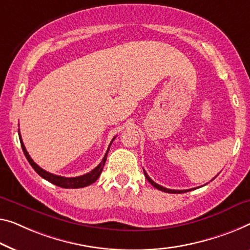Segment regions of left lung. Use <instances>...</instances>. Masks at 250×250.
Segmentation results:
<instances>
[{"label":"left lung","instance_id":"left-lung-1","mask_svg":"<svg viewBox=\"0 0 250 250\" xmlns=\"http://www.w3.org/2000/svg\"><path fill=\"white\" fill-rule=\"evenodd\" d=\"M144 173H145V176H146V178L148 180L149 183H150L152 186H154V188L159 189V191H163V192H166V193H174V194H180V193H185V192H188V191H192V189H194V188H191V189H170V188H163V186H161L159 184L155 183V182L152 181L151 178L148 176L147 173L145 172V170H144Z\"/></svg>","mask_w":250,"mask_h":250}]
</instances>
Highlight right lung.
I'll use <instances>...</instances> for the list:
<instances>
[{
    "label": "right lung",
    "mask_w": 250,
    "mask_h": 250,
    "mask_svg": "<svg viewBox=\"0 0 250 250\" xmlns=\"http://www.w3.org/2000/svg\"><path fill=\"white\" fill-rule=\"evenodd\" d=\"M19 138H20L21 147H22V150H23V152H24V156L27 157L29 164L32 166V168L35 169L36 172L40 175V176L44 178V180H47L48 182H50V183H53V184L57 185V186H61V188H85V186H88V185L93 184L100 177V175H101L102 170H103L104 164H105V161H106V156H107V152H109L110 146H111V144H112V141L114 140L115 137L113 138L112 141H111L109 149H107L106 154L104 155L102 162L100 163L94 169H92L89 173L82 175V176H77V177L59 176V175L51 174L49 172H47V170L42 169V167H39L38 165H37V164L32 161V158L30 157V155L28 154L27 149H25L24 145H23V141H22V139H21V136H19Z\"/></svg>",
    "instance_id": "obj_1"
}]
</instances>
